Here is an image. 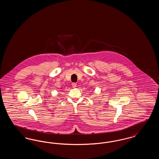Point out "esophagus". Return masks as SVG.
Returning <instances> with one entry per match:
<instances>
[{
	"instance_id": "esophagus-1",
	"label": "esophagus",
	"mask_w": 159,
	"mask_h": 159,
	"mask_svg": "<svg viewBox=\"0 0 159 159\" xmlns=\"http://www.w3.org/2000/svg\"><path fill=\"white\" fill-rule=\"evenodd\" d=\"M71 85H72L73 88H75V87H76V86H77V84L76 83H72Z\"/></svg>"
}]
</instances>
